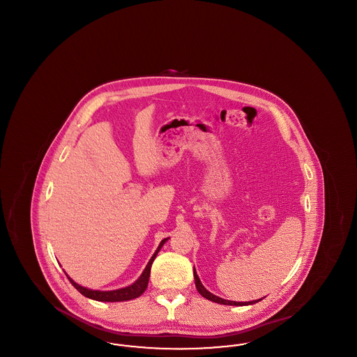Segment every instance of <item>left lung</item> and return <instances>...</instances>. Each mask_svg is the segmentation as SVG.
I'll return each mask as SVG.
<instances>
[{
    "label": "left lung",
    "instance_id": "1",
    "mask_svg": "<svg viewBox=\"0 0 357 357\" xmlns=\"http://www.w3.org/2000/svg\"><path fill=\"white\" fill-rule=\"evenodd\" d=\"M194 280H195V287H197V290L199 291V294H201L202 297L207 298V300H210V301H213V303H218V304H222V305H253V304H255V303H258V301H261V300H262V298H259V300L246 301V303H237V301H230V300H225V298H221V297H218V296H215V294L210 293L207 289L204 288V285H202V282H201V280H199V277H198V274H197L195 268H194Z\"/></svg>",
    "mask_w": 357,
    "mask_h": 357
}]
</instances>
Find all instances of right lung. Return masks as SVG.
Instances as JSON below:
<instances>
[{"mask_svg":"<svg viewBox=\"0 0 357 357\" xmlns=\"http://www.w3.org/2000/svg\"><path fill=\"white\" fill-rule=\"evenodd\" d=\"M167 239H169V238H165V239L159 243L158 249L155 250V253H153V257H151V259L149 261V264H147V266L144 268L143 273L140 274V277L136 280L134 284H131V285H128V287H126V288L115 289V290H93V289L84 288V287L79 285L77 282H75L67 273H66V274H67L70 284H72L75 288L77 289L83 296L91 298V300L102 301V303H118V301L134 300L136 297L142 296L143 291L147 289L153 259H155V257L159 253V250L162 249V246L166 243Z\"/></svg>","mask_w":357,"mask_h":357,"instance_id":"right-lung-1","label":"right lung"}]
</instances>
